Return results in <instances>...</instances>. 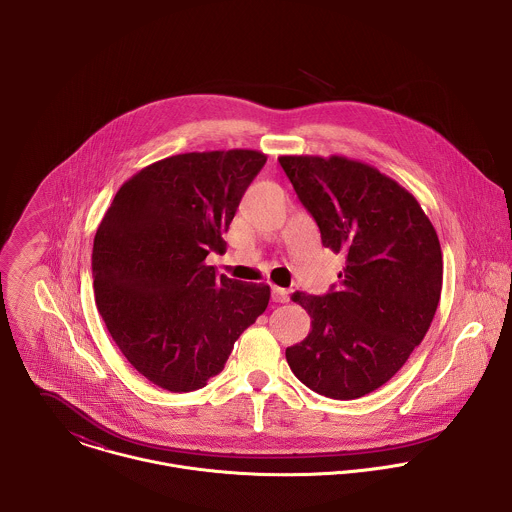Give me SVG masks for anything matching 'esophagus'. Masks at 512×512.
I'll return each instance as SVG.
<instances>
[{
    "label": "esophagus",
    "mask_w": 512,
    "mask_h": 512,
    "mask_svg": "<svg viewBox=\"0 0 512 512\" xmlns=\"http://www.w3.org/2000/svg\"><path fill=\"white\" fill-rule=\"evenodd\" d=\"M272 299H274L276 303H286V301H288V290L278 288V286H272Z\"/></svg>",
    "instance_id": "1"
}]
</instances>
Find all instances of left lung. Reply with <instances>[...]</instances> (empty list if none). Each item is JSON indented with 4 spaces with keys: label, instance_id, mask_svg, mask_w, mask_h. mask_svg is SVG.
I'll return each instance as SVG.
<instances>
[{
    "label": "left lung",
    "instance_id": "left-lung-1",
    "mask_svg": "<svg viewBox=\"0 0 512 512\" xmlns=\"http://www.w3.org/2000/svg\"><path fill=\"white\" fill-rule=\"evenodd\" d=\"M321 230L345 254L339 290L295 292L309 335L286 349L313 392L355 400L386 384L426 337L438 309L443 260L420 203L376 167L343 155L278 157Z\"/></svg>",
    "mask_w": 512,
    "mask_h": 512
}]
</instances>
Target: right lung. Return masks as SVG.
Returning a JSON list of instances; mask_svg holds the SVG:
<instances>
[{"mask_svg":"<svg viewBox=\"0 0 512 512\" xmlns=\"http://www.w3.org/2000/svg\"><path fill=\"white\" fill-rule=\"evenodd\" d=\"M264 163L256 149L165 157L118 189L96 230V307L130 365L163 390L203 388L268 307L270 286L205 262L226 246L222 232Z\"/></svg>","mask_w":512,"mask_h":512,"instance_id":"right-lung-1","label":"right lung"}]
</instances>
